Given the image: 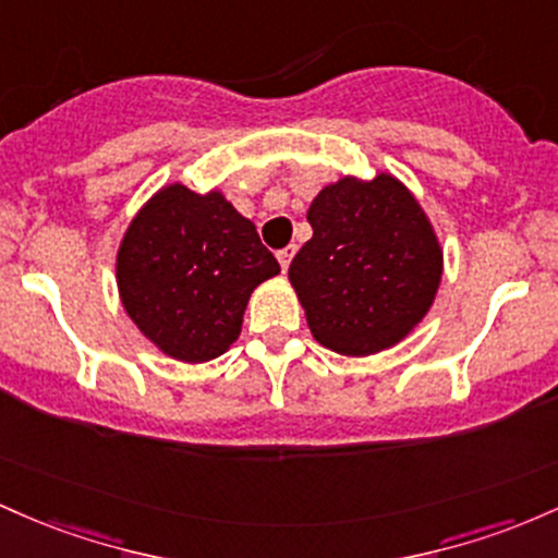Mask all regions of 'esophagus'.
Segmentation results:
<instances>
[{
  "instance_id": "1",
  "label": "esophagus",
  "mask_w": 558,
  "mask_h": 558,
  "mask_svg": "<svg viewBox=\"0 0 558 558\" xmlns=\"http://www.w3.org/2000/svg\"><path fill=\"white\" fill-rule=\"evenodd\" d=\"M292 255H295V247H284V250H279L277 253V258H279V266H281V271H287V268H290V260H292Z\"/></svg>"
}]
</instances>
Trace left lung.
<instances>
[{"label": "left lung", "mask_w": 558, "mask_h": 558, "mask_svg": "<svg viewBox=\"0 0 558 558\" xmlns=\"http://www.w3.org/2000/svg\"><path fill=\"white\" fill-rule=\"evenodd\" d=\"M313 236L290 263L311 335L340 355L396 348L435 303L442 245L427 210L392 173L342 177L308 208Z\"/></svg>", "instance_id": "obj_1"}]
</instances>
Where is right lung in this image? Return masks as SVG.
<instances>
[{
	"label": "right lung",
	"mask_w": 558,
	"mask_h": 558,
	"mask_svg": "<svg viewBox=\"0 0 558 558\" xmlns=\"http://www.w3.org/2000/svg\"><path fill=\"white\" fill-rule=\"evenodd\" d=\"M250 218L221 190L160 186L136 210L116 255L123 308L160 353L205 363L240 337L253 290L277 277Z\"/></svg>",
	"instance_id": "1"
}]
</instances>
